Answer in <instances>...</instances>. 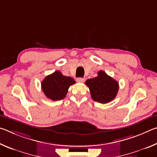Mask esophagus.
<instances>
[{"instance_id": "1", "label": "esophagus", "mask_w": 157, "mask_h": 157, "mask_svg": "<svg viewBox=\"0 0 157 157\" xmlns=\"http://www.w3.org/2000/svg\"><path fill=\"white\" fill-rule=\"evenodd\" d=\"M85 81V79L83 78H77V82H84Z\"/></svg>"}]
</instances>
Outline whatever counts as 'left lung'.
<instances>
[{"label": "left lung", "mask_w": 157, "mask_h": 157, "mask_svg": "<svg viewBox=\"0 0 157 157\" xmlns=\"http://www.w3.org/2000/svg\"><path fill=\"white\" fill-rule=\"evenodd\" d=\"M85 83L89 88L92 99L103 104L113 100L119 89L118 82L103 71H100L97 77L87 79Z\"/></svg>", "instance_id": "1"}]
</instances>
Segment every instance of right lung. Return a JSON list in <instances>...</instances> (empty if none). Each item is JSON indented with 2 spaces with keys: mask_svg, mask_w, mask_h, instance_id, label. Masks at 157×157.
<instances>
[{
  "mask_svg": "<svg viewBox=\"0 0 157 157\" xmlns=\"http://www.w3.org/2000/svg\"><path fill=\"white\" fill-rule=\"evenodd\" d=\"M75 83L74 79L57 71L45 78L41 82V89L48 98L53 101L60 100L66 97L68 88Z\"/></svg>",
  "mask_w": 157,
  "mask_h": 157,
  "instance_id": "right-lung-1",
  "label": "right lung"
}]
</instances>
